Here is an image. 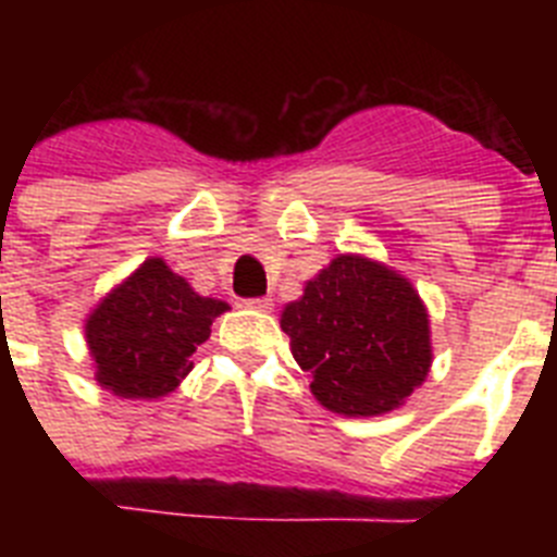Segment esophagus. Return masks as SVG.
<instances>
[{"label": "esophagus", "mask_w": 557, "mask_h": 557, "mask_svg": "<svg viewBox=\"0 0 557 557\" xmlns=\"http://www.w3.org/2000/svg\"><path fill=\"white\" fill-rule=\"evenodd\" d=\"M243 304L248 309H256V312H270V309H273V298H268V295H264V298H248V301Z\"/></svg>", "instance_id": "34e87169"}]
</instances>
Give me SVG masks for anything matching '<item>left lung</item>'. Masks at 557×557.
I'll return each mask as SVG.
<instances>
[{"label":"left lung","instance_id":"obj_1","mask_svg":"<svg viewBox=\"0 0 557 557\" xmlns=\"http://www.w3.org/2000/svg\"><path fill=\"white\" fill-rule=\"evenodd\" d=\"M282 329L312 393L339 416L396 410L430 373V318L407 278L337 256L287 304Z\"/></svg>","mask_w":557,"mask_h":557}]
</instances>
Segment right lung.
Instances as JSON below:
<instances>
[{
	"label": "right lung",
	"instance_id": "obj_1",
	"mask_svg": "<svg viewBox=\"0 0 557 557\" xmlns=\"http://www.w3.org/2000/svg\"><path fill=\"white\" fill-rule=\"evenodd\" d=\"M225 309V301L195 293L164 259H147L88 318L97 382L122 398L166 396L191 371V354Z\"/></svg>",
	"mask_w": 557,
	"mask_h": 557
}]
</instances>
